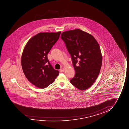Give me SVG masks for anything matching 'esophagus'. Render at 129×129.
<instances>
[{
    "label": "esophagus",
    "instance_id": "esophagus-1",
    "mask_svg": "<svg viewBox=\"0 0 129 129\" xmlns=\"http://www.w3.org/2000/svg\"><path fill=\"white\" fill-rule=\"evenodd\" d=\"M60 72H63L64 71V68H61V69H60Z\"/></svg>",
    "mask_w": 129,
    "mask_h": 129
}]
</instances>
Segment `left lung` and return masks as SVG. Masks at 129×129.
Returning a JSON list of instances; mask_svg holds the SVG:
<instances>
[{"instance_id": "8db88e82", "label": "left lung", "mask_w": 129, "mask_h": 129, "mask_svg": "<svg viewBox=\"0 0 129 129\" xmlns=\"http://www.w3.org/2000/svg\"><path fill=\"white\" fill-rule=\"evenodd\" d=\"M61 38L71 55L75 70L70 82L80 90L89 88L97 79L102 66V56L97 41L79 29L63 32Z\"/></svg>"}]
</instances>
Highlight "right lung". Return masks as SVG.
<instances>
[{
	"instance_id": "obj_1",
	"label": "right lung",
	"mask_w": 129,
	"mask_h": 129,
	"mask_svg": "<svg viewBox=\"0 0 129 129\" xmlns=\"http://www.w3.org/2000/svg\"><path fill=\"white\" fill-rule=\"evenodd\" d=\"M61 32L40 33L28 41L23 50L21 63L26 78L38 88H45L54 82L59 72L53 68L48 54Z\"/></svg>"
}]
</instances>
